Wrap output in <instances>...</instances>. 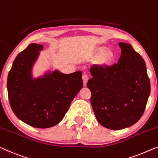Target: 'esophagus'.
<instances>
[{
  "label": "esophagus",
  "mask_w": 158,
  "mask_h": 158,
  "mask_svg": "<svg viewBox=\"0 0 158 158\" xmlns=\"http://www.w3.org/2000/svg\"><path fill=\"white\" fill-rule=\"evenodd\" d=\"M82 78H83L84 85H86L87 82H88V75L84 73V74L83 75V76H82Z\"/></svg>",
  "instance_id": "1"
}]
</instances>
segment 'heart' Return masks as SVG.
Returning <instances> with one entry per match:
<instances>
[{
  "label": "heart",
  "instance_id": "heart-1",
  "mask_svg": "<svg viewBox=\"0 0 158 158\" xmlns=\"http://www.w3.org/2000/svg\"><path fill=\"white\" fill-rule=\"evenodd\" d=\"M95 54L98 55V62L102 65H110L115 58V55L111 50H107L106 47L100 46L95 49Z\"/></svg>",
  "mask_w": 158,
  "mask_h": 158
}]
</instances>
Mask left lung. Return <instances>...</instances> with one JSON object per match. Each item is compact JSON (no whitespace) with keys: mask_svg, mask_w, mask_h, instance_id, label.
<instances>
[{"mask_svg":"<svg viewBox=\"0 0 158 158\" xmlns=\"http://www.w3.org/2000/svg\"><path fill=\"white\" fill-rule=\"evenodd\" d=\"M119 46L122 52L118 63L93 65L90 70L93 77L87 83L98 123L115 130L140 120L150 93L145 60L128 43H119Z\"/></svg>","mask_w":158,"mask_h":158,"instance_id":"left-lung-1","label":"left lung"}]
</instances>
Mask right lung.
<instances>
[{"mask_svg":"<svg viewBox=\"0 0 158 158\" xmlns=\"http://www.w3.org/2000/svg\"><path fill=\"white\" fill-rule=\"evenodd\" d=\"M43 45L31 43L18 55L9 71L7 88L11 109L16 117L38 128H48L60 122L83 82L81 70L64 74L47 72L32 77V68Z\"/></svg>","mask_w":158,"mask_h":158,"instance_id":"add662e5","label":"right lung"}]
</instances>
